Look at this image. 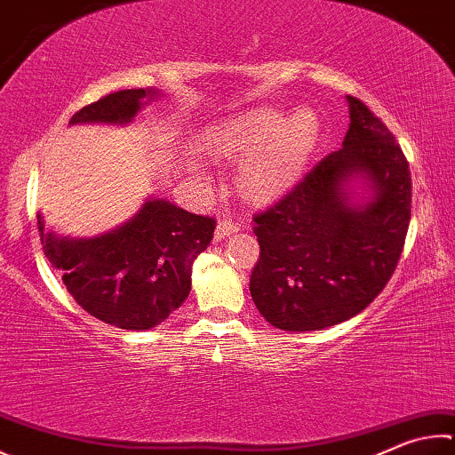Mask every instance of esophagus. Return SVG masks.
Segmentation results:
<instances>
[{
  "instance_id": "1",
  "label": "esophagus",
  "mask_w": 455,
  "mask_h": 455,
  "mask_svg": "<svg viewBox=\"0 0 455 455\" xmlns=\"http://www.w3.org/2000/svg\"><path fill=\"white\" fill-rule=\"evenodd\" d=\"M238 230H241V225H238V222H236L235 219L222 217V219L219 220L217 228H214V238H217V241H222V238L235 235V233H238Z\"/></svg>"
}]
</instances>
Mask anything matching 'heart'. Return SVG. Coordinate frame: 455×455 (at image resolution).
<instances>
[{
	"label": "heart",
	"instance_id": "heart-1",
	"mask_svg": "<svg viewBox=\"0 0 455 455\" xmlns=\"http://www.w3.org/2000/svg\"><path fill=\"white\" fill-rule=\"evenodd\" d=\"M316 111L300 107L288 117L275 107H259L222 125L211 145L220 155L241 156L236 185L246 199L272 201L302 177L320 141Z\"/></svg>",
	"mask_w": 455,
	"mask_h": 455
}]
</instances>
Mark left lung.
<instances>
[{"mask_svg": "<svg viewBox=\"0 0 455 455\" xmlns=\"http://www.w3.org/2000/svg\"><path fill=\"white\" fill-rule=\"evenodd\" d=\"M346 101L350 127L342 148L254 214L260 259L251 294L267 322L288 332L356 316L384 291L406 243L410 164L390 129L360 99ZM352 182L367 191L362 202Z\"/></svg>", "mask_w": 455, "mask_h": 455, "instance_id": "8db88e82", "label": "left lung"}]
</instances>
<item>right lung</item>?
I'll return each instance as SVG.
<instances>
[{
  "mask_svg": "<svg viewBox=\"0 0 455 455\" xmlns=\"http://www.w3.org/2000/svg\"><path fill=\"white\" fill-rule=\"evenodd\" d=\"M155 89L109 93L73 115L76 123L127 125ZM214 219L169 201L147 199L133 219L93 238L57 236L37 212L44 252L91 316L123 330H148L169 318L191 292V267L214 233Z\"/></svg>",
  "mask_w": 455,
  "mask_h": 455,
  "instance_id": "right-lung-1",
  "label": "right lung"
}]
</instances>
